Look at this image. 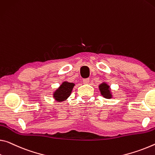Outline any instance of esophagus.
Listing matches in <instances>:
<instances>
[{
	"instance_id": "obj_1",
	"label": "esophagus",
	"mask_w": 155,
	"mask_h": 155,
	"mask_svg": "<svg viewBox=\"0 0 155 155\" xmlns=\"http://www.w3.org/2000/svg\"><path fill=\"white\" fill-rule=\"evenodd\" d=\"M83 82L84 84H87V83H89L90 82V79L89 78H84V79L83 80Z\"/></svg>"
}]
</instances>
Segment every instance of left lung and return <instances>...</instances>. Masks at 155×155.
<instances>
[{
    "label": "left lung",
    "instance_id": "left-lung-1",
    "mask_svg": "<svg viewBox=\"0 0 155 155\" xmlns=\"http://www.w3.org/2000/svg\"><path fill=\"white\" fill-rule=\"evenodd\" d=\"M99 89L101 94L104 96L105 98H107V99L111 98L112 95L110 94L109 86L106 84V83H101V84L99 85Z\"/></svg>",
    "mask_w": 155,
    "mask_h": 155
}]
</instances>
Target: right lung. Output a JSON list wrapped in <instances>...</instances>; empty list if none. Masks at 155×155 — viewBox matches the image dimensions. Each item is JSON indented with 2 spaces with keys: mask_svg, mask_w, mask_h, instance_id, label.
Returning a JSON list of instances; mask_svg holds the SVG:
<instances>
[{
  "mask_svg": "<svg viewBox=\"0 0 155 155\" xmlns=\"http://www.w3.org/2000/svg\"><path fill=\"white\" fill-rule=\"evenodd\" d=\"M74 84L72 83L63 82L60 87L54 94V99L58 101H63L70 95Z\"/></svg>",
  "mask_w": 155,
  "mask_h": 155,
  "instance_id": "obj_1",
  "label": "right lung"
}]
</instances>
